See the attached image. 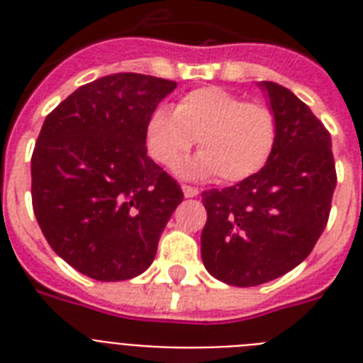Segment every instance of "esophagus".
Here are the masks:
<instances>
[{
	"instance_id": "esophagus-1",
	"label": "esophagus",
	"mask_w": 363,
	"mask_h": 363,
	"mask_svg": "<svg viewBox=\"0 0 363 363\" xmlns=\"http://www.w3.org/2000/svg\"><path fill=\"white\" fill-rule=\"evenodd\" d=\"M182 192H184V196H186V198H196V196L199 194V190L198 188L186 186V184H184V186H182Z\"/></svg>"
}]
</instances>
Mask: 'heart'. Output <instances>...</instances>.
I'll return each instance as SVG.
<instances>
[{"mask_svg":"<svg viewBox=\"0 0 363 363\" xmlns=\"http://www.w3.org/2000/svg\"><path fill=\"white\" fill-rule=\"evenodd\" d=\"M198 139L201 152L182 167L186 177H220L247 181L269 160L277 122L269 107L245 101L218 86L184 94L175 111L160 107L145 128L148 154L158 164L175 165Z\"/></svg>","mask_w":363,"mask_h":363,"instance_id":"heart-1","label":"heart"}]
</instances>
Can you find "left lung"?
Listing matches in <instances>:
<instances>
[{
    "label": "left lung",
    "instance_id": "left-lung-1",
    "mask_svg": "<svg viewBox=\"0 0 363 363\" xmlns=\"http://www.w3.org/2000/svg\"><path fill=\"white\" fill-rule=\"evenodd\" d=\"M277 122L275 148L254 177L205 190V269L230 286H258L292 271L324 232L335 190L332 137L277 82H258Z\"/></svg>",
    "mask_w": 363,
    "mask_h": 363
}]
</instances>
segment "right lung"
<instances>
[{
	"mask_svg": "<svg viewBox=\"0 0 363 363\" xmlns=\"http://www.w3.org/2000/svg\"><path fill=\"white\" fill-rule=\"evenodd\" d=\"M177 82L115 73L77 88L45 118L31 156V201L52 250L96 281L152 264L182 190L147 156L145 128Z\"/></svg>",
	"mask_w": 363,
	"mask_h": 363,
	"instance_id": "right-lung-1",
	"label": "right lung"
}]
</instances>
